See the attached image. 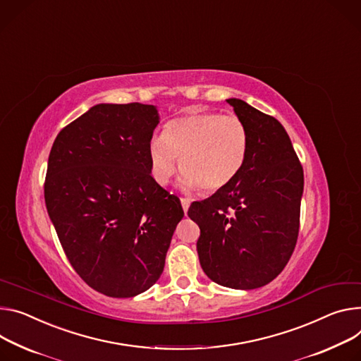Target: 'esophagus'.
Here are the masks:
<instances>
[{
    "label": "esophagus",
    "instance_id": "1",
    "mask_svg": "<svg viewBox=\"0 0 361 361\" xmlns=\"http://www.w3.org/2000/svg\"><path fill=\"white\" fill-rule=\"evenodd\" d=\"M180 202H181V206H183V210H184V213H187V210H188V207H190V199H187V197H181L180 199Z\"/></svg>",
    "mask_w": 361,
    "mask_h": 361
}]
</instances>
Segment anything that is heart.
<instances>
[{
  "label": "heart",
  "instance_id": "obj_1",
  "mask_svg": "<svg viewBox=\"0 0 361 361\" xmlns=\"http://www.w3.org/2000/svg\"><path fill=\"white\" fill-rule=\"evenodd\" d=\"M249 130L236 115L191 112L164 126L148 144L151 173L166 185L180 170L185 190L214 192L236 180L249 155Z\"/></svg>",
  "mask_w": 361,
  "mask_h": 361
}]
</instances>
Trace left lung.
Returning a JSON list of instances; mask_svg holds the SVG:
<instances>
[{
  "label": "left lung",
  "instance_id": "obj_1",
  "mask_svg": "<svg viewBox=\"0 0 361 361\" xmlns=\"http://www.w3.org/2000/svg\"><path fill=\"white\" fill-rule=\"evenodd\" d=\"M249 130V155L233 183L191 203L197 253L219 285L255 289L286 267L300 232L304 170L278 119L240 99H227Z\"/></svg>",
  "mask_w": 361,
  "mask_h": 361
}]
</instances>
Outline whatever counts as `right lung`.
Masks as SVG:
<instances>
[{
    "instance_id": "obj_1",
    "label": "right lung",
    "mask_w": 361,
    "mask_h": 361,
    "mask_svg": "<svg viewBox=\"0 0 361 361\" xmlns=\"http://www.w3.org/2000/svg\"><path fill=\"white\" fill-rule=\"evenodd\" d=\"M158 122L152 105H96L60 130L49 155L44 200L61 247L106 297H135L158 281L184 216L151 176Z\"/></svg>"
}]
</instances>
